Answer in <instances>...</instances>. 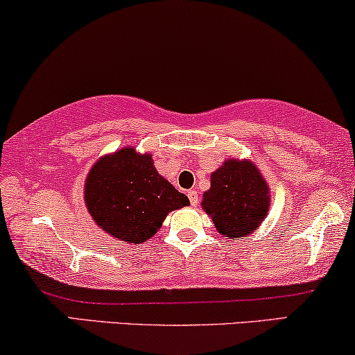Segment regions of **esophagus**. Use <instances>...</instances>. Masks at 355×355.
<instances>
[{
  "mask_svg": "<svg viewBox=\"0 0 355 355\" xmlns=\"http://www.w3.org/2000/svg\"><path fill=\"white\" fill-rule=\"evenodd\" d=\"M187 198H189V202H191V205H198V202H199V198H198V192H196L194 189L187 191Z\"/></svg>",
  "mask_w": 355,
  "mask_h": 355,
  "instance_id": "1",
  "label": "esophagus"
}]
</instances>
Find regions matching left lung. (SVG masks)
Instances as JSON below:
<instances>
[{
  "instance_id": "left-lung-1",
  "label": "left lung",
  "mask_w": 355,
  "mask_h": 355,
  "mask_svg": "<svg viewBox=\"0 0 355 355\" xmlns=\"http://www.w3.org/2000/svg\"><path fill=\"white\" fill-rule=\"evenodd\" d=\"M270 187L250 159L229 157L211 174V189L202 194L204 212L217 232L239 240L253 234L270 209Z\"/></svg>"
}]
</instances>
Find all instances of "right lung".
<instances>
[{"label": "right lung", "instance_id": "obj_1", "mask_svg": "<svg viewBox=\"0 0 355 355\" xmlns=\"http://www.w3.org/2000/svg\"><path fill=\"white\" fill-rule=\"evenodd\" d=\"M92 220L113 239L143 243L163 225L169 212L189 205L155 168L151 153L123 146L98 157L84 186Z\"/></svg>", "mask_w": 355, "mask_h": 355}]
</instances>
